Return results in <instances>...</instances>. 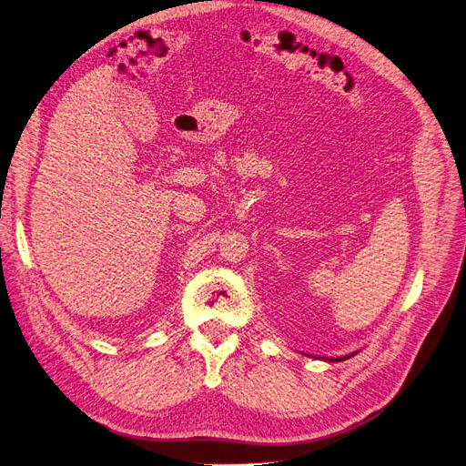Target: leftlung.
I'll return each mask as SVG.
<instances>
[{"mask_svg":"<svg viewBox=\"0 0 466 466\" xmlns=\"http://www.w3.org/2000/svg\"><path fill=\"white\" fill-rule=\"evenodd\" d=\"M353 356V353H350V356H344V358H340V360H348V358H351ZM340 360H337V361H340Z\"/></svg>","mask_w":466,"mask_h":466,"instance_id":"8db88e82","label":"left lung"}]
</instances>
